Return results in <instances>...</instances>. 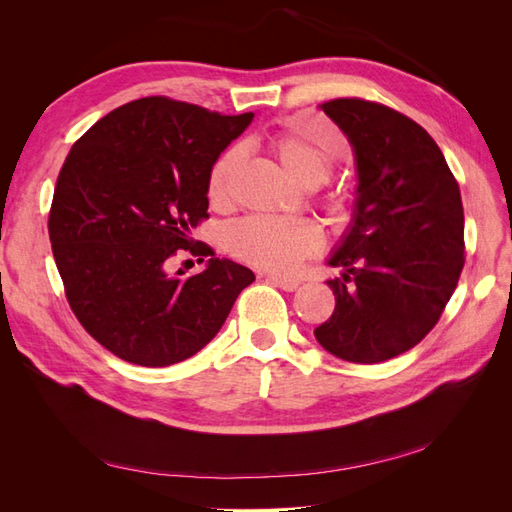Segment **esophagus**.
Instances as JSON below:
<instances>
[{
    "label": "esophagus",
    "mask_w": 512,
    "mask_h": 512,
    "mask_svg": "<svg viewBox=\"0 0 512 512\" xmlns=\"http://www.w3.org/2000/svg\"><path fill=\"white\" fill-rule=\"evenodd\" d=\"M262 275H265L271 284L280 286V288H284V290H288V292L297 290L299 284H301V282L297 280V277H286V275H280V273H262Z\"/></svg>",
    "instance_id": "1"
}]
</instances>
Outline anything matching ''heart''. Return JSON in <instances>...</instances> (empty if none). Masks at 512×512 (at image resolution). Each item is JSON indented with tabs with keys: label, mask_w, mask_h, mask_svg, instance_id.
Here are the masks:
<instances>
[{
	"label": "heart",
	"mask_w": 512,
	"mask_h": 512,
	"mask_svg": "<svg viewBox=\"0 0 512 512\" xmlns=\"http://www.w3.org/2000/svg\"><path fill=\"white\" fill-rule=\"evenodd\" d=\"M269 149L286 173L303 188H320L333 173L335 162L331 153L297 130L286 128L271 134ZM241 162L243 151L239 147H228L213 160L207 175V196L215 209H228L232 205V177ZM329 207L337 218H342L348 211V198L342 192H335L329 196ZM224 243L230 256L247 265L290 273L303 260L322 252L327 237L314 220L250 215L226 230Z\"/></svg>",
	"instance_id": "obj_1"
}]
</instances>
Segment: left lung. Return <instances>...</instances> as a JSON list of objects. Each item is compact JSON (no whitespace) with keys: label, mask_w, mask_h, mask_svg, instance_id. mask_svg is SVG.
<instances>
[{"label":"left lung","mask_w":512,"mask_h":512,"mask_svg":"<svg viewBox=\"0 0 512 512\" xmlns=\"http://www.w3.org/2000/svg\"><path fill=\"white\" fill-rule=\"evenodd\" d=\"M354 147V224L331 256L335 309L314 335L337 359L382 363L436 327L466 262L459 183L423 126L363 98L322 104Z\"/></svg>","instance_id":"left-lung-1"}]
</instances>
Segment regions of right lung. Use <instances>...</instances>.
<instances>
[{
  "instance_id": "1",
  "label": "right lung",
  "mask_w": 512,
  "mask_h": 512,
  "mask_svg": "<svg viewBox=\"0 0 512 512\" xmlns=\"http://www.w3.org/2000/svg\"><path fill=\"white\" fill-rule=\"evenodd\" d=\"M252 117L149 96L104 115L72 145L49 211L53 256L76 320L119 359H190L254 282L250 269L190 237L209 218L213 160ZM179 251L211 255L210 267L170 276Z\"/></svg>"
}]
</instances>
